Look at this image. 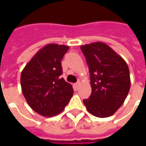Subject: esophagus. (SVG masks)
<instances>
[{
    "label": "esophagus",
    "instance_id": "34e87169",
    "mask_svg": "<svg viewBox=\"0 0 146 146\" xmlns=\"http://www.w3.org/2000/svg\"><path fill=\"white\" fill-rule=\"evenodd\" d=\"M80 82H77L76 83L74 84V88L77 90V89H79V87H80Z\"/></svg>",
    "mask_w": 146,
    "mask_h": 146
}]
</instances>
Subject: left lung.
<instances>
[{
  "mask_svg": "<svg viewBox=\"0 0 146 146\" xmlns=\"http://www.w3.org/2000/svg\"><path fill=\"white\" fill-rule=\"evenodd\" d=\"M90 73L92 94L83 100L87 111L98 117L113 115L130 89L129 67L122 57L103 42L80 47Z\"/></svg>",
  "mask_w": 146,
  "mask_h": 146,
  "instance_id": "obj_1",
  "label": "left lung"
}]
</instances>
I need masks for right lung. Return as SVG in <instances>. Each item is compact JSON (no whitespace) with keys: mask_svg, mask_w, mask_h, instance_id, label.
<instances>
[{"mask_svg":"<svg viewBox=\"0 0 146 146\" xmlns=\"http://www.w3.org/2000/svg\"><path fill=\"white\" fill-rule=\"evenodd\" d=\"M68 49L63 44H46L22 71V92L31 108L40 115H57L73 96L72 86L60 76L63 73L60 62Z\"/></svg>","mask_w":146,"mask_h":146,"instance_id":"obj_1","label":"right lung"}]
</instances>
